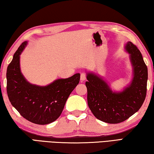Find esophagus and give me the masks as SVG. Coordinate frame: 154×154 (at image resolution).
<instances>
[{"label": "esophagus", "instance_id": "obj_1", "mask_svg": "<svg viewBox=\"0 0 154 154\" xmlns=\"http://www.w3.org/2000/svg\"><path fill=\"white\" fill-rule=\"evenodd\" d=\"M86 79V74L85 72H82L81 73V77H80V79L82 81H84Z\"/></svg>", "mask_w": 154, "mask_h": 154}]
</instances>
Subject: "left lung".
I'll return each mask as SVG.
<instances>
[{
  "label": "left lung",
  "mask_w": 154,
  "mask_h": 154,
  "mask_svg": "<svg viewBox=\"0 0 154 154\" xmlns=\"http://www.w3.org/2000/svg\"><path fill=\"white\" fill-rule=\"evenodd\" d=\"M130 54L133 76L130 84L120 92H114L99 75L87 72L88 104L96 118L109 124L128 119L141 107L147 92V67L139 49L130 41L124 47Z\"/></svg>",
  "instance_id": "left-lung-1"
}]
</instances>
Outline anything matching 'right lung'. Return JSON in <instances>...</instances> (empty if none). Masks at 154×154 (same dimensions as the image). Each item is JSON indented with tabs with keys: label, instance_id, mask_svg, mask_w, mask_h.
Listing matches in <instances>:
<instances>
[{
	"label": "right lung",
	"instance_id": "obj_1",
	"mask_svg": "<svg viewBox=\"0 0 154 154\" xmlns=\"http://www.w3.org/2000/svg\"><path fill=\"white\" fill-rule=\"evenodd\" d=\"M27 43H22L7 67V95L23 118L36 124H48L61 115L69 95L79 82L80 74L56 79L45 86L29 83L21 72L20 63V55Z\"/></svg>",
	"mask_w": 154,
	"mask_h": 154
}]
</instances>
